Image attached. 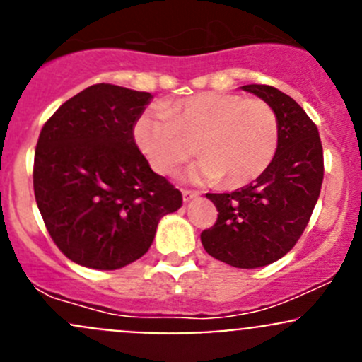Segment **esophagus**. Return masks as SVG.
<instances>
[{
    "label": "esophagus",
    "instance_id": "1",
    "mask_svg": "<svg viewBox=\"0 0 362 362\" xmlns=\"http://www.w3.org/2000/svg\"><path fill=\"white\" fill-rule=\"evenodd\" d=\"M198 196H199L198 191H191V189H184V191H182V198H184L185 203L191 202L192 198H198Z\"/></svg>",
    "mask_w": 362,
    "mask_h": 362
}]
</instances>
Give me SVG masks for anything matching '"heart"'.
Listing matches in <instances>:
<instances>
[{"label": "heart", "instance_id": "heart-1", "mask_svg": "<svg viewBox=\"0 0 362 362\" xmlns=\"http://www.w3.org/2000/svg\"><path fill=\"white\" fill-rule=\"evenodd\" d=\"M133 134L160 175L177 171L199 151L203 159L187 171L189 180L224 177L228 185H243L272 163L279 145V117L259 98L202 93L141 113Z\"/></svg>", "mask_w": 362, "mask_h": 362}]
</instances>
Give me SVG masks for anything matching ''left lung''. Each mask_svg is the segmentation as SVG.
<instances>
[{"mask_svg": "<svg viewBox=\"0 0 362 362\" xmlns=\"http://www.w3.org/2000/svg\"><path fill=\"white\" fill-rule=\"evenodd\" d=\"M242 89L275 110L279 145L269 166L252 184L235 192H208L218 215L202 233V243L226 264L261 268L284 257L305 231L320 194L324 154L319 129L293 98L262 83Z\"/></svg>", "mask_w": 362, "mask_h": 362, "instance_id": "8db88e82", "label": "left lung"}]
</instances>
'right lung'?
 Returning <instances> with one entry per match:
<instances>
[{"mask_svg": "<svg viewBox=\"0 0 362 362\" xmlns=\"http://www.w3.org/2000/svg\"><path fill=\"white\" fill-rule=\"evenodd\" d=\"M151 93L96 83L43 124L33 187L50 238L86 268L119 269L151 249L182 192L138 151L133 127Z\"/></svg>", "mask_w": 362, "mask_h": 362, "instance_id": "1", "label": "right lung"}]
</instances>
